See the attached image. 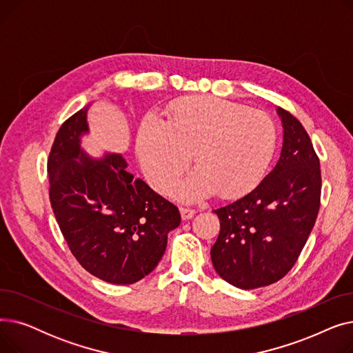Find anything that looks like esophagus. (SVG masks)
I'll return each mask as SVG.
<instances>
[{"label":"esophagus","mask_w":353,"mask_h":353,"mask_svg":"<svg viewBox=\"0 0 353 353\" xmlns=\"http://www.w3.org/2000/svg\"><path fill=\"white\" fill-rule=\"evenodd\" d=\"M194 213H196V210H194V209L184 208V206H181V208H180V214H181V219H183V220H189V219H192V217L194 216Z\"/></svg>","instance_id":"34e87169"}]
</instances>
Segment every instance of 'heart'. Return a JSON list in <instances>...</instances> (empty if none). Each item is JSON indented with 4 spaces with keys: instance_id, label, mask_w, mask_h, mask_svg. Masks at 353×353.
Listing matches in <instances>:
<instances>
[{
    "instance_id": "heart-1",
    "label": "heart",
    "mask_w": 353,
    "mask_h": 353,
    "mask_svg": "<svg viewBox=\"0 0 353 353\" xmlns=\"http://www.w3.org/2000/svg\"><path fill=\"white\" fill-rule=\"evenodd\" d=\"M276 125L261 110L209 96L184 99L169 108L167 123L143 120L137 154L160 192H169L194 156L199 169L181 183L184 197L219 192L240 196L262 180L276 148Z\"/></svg>"
}]
</instances>
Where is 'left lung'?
<instances>
[{
    "instance_id": "obj_1",
    "label": "left lung",
    "mask_w": 353,
    "mask_h": 353,
    "mask_svg": "<svg viewBox=\"0 0 353 353\" xmlns=\"http://www.w3.org/2000/svg\"><path fill=\"white\" fill-rule=\"evenodd\" d=\"M283 147L274 169L230 205L213 210L220 233L210 250L221 279L240 289L272 285L298 261L321 208V163L301 121L279 107Z\"/></svg>"
}]
</instances>
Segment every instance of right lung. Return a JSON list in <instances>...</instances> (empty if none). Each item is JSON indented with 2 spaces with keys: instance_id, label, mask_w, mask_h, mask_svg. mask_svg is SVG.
Returning a JSON list of instances; mask_svg holds the SVG:
<instances>
[{
  "instance_id": "add662e5",
  "label": "right lung",
  "mask_w": 353,
  "mask_h": 353,
  "mask_svg": "<svg viewBox=\"0 0 353 353\" xmlns=\"http://www.w3.org/2000/svg\"><path fill=\"white\" fill-rule=\"evenodd\" d=\"M87 130V108H81L54 139L47 160L51 208L71 253L88 273L108 283H134L160 262L180 213L128 173L120 154L87 159L80 148Z\"/></svg>"
}]
</instances>
